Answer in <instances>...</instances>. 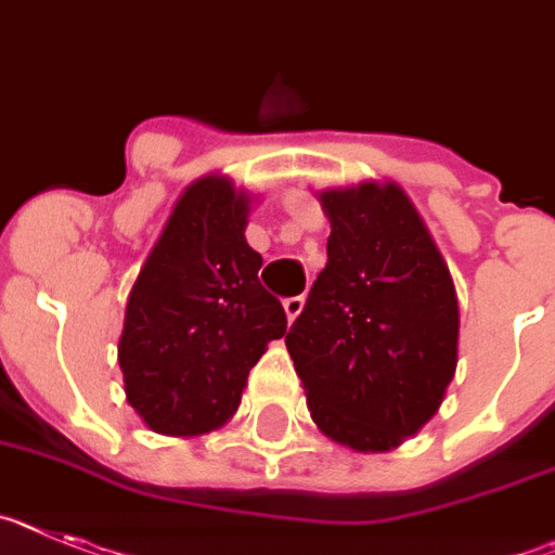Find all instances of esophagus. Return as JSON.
Listing matches in <instances>:
<instances>
[{"instance_id": "34e87169", "label": "esophagus", "mask_w": 555, "mask_h": 555, "mask_svg": "<svg viewBox=\"0 0 555 555\" xmlns=\"http://www.w3.org/2000/svg\"><path fill=\"white\" fill-rule=\"evenodd\" d=\"M301 310H305V296L284 298V312H287V318H291V321H296V315Z\"/></svg>"}]
</instances>
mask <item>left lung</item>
<instances>
[{
  "label": "left lung",
  "instance_id": "left-lung-1",
  "mask_svg": "<svg viewBox=\"0 0 555 555\" xmlns=\"http://www.w3.org/2000/svg\"><path fill=\"white\" fill-rule=\"evenodd\" d=\"M321 206L326 268L284 344L332 441L391 450L438 411L455 374V287L397 184L324 192Z\"/></svg>",
  "mask_w": 555,
  "mask_h": 555
}]
</instances>
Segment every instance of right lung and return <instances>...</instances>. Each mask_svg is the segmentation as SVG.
<instances>
[{"label": "right lung", "instance_id": "1", "mask_svg": "<svg viewBox=\"0 0 555 555\" xmlns=\"http://www.w3.org/2000/svg\"><path fill=\"white\" fill-rule=\"evenodd\" d=\"M248 197L209 176L181 195L125 310L119 369L133 411L164 436L215 430L237 411L248 371L287 332L245 243Z\"/></svg>", "mask_w": 555, "mask_h": 555}]
</instances>
